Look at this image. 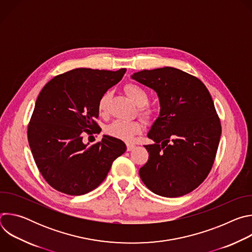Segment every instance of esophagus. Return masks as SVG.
<instances>
[{
  "instance_id": "esophagus-1",
  "label": "esophagus",
  "mask_w": 252,
  "mask_h": 252,
  "mask_svg": "<svg viewBox=\"0 0 252 252\" xmlns=\"http://www.w3.org/2000/svg\"><path fill=\"white\" fill-rule=\"evenodd\" d=\"M134 148H135V146L133 145V143H127V145H126V150H127V152L132 151Z\"/></svg>"
}]
</instances>
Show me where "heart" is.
I'll use <instances>...</instances> for the list:
<instances>
[{"instance_id":"heart-1","label":"heart","mask_w":252,"mask_h":252,"mask_svg":"<svg viewBox=\"0 0 252 252\" xmlns=\"http://www.w3.org/2000/svg\"><path fill=\"white\" fill-rule=\"evenodd\" d=\"M125 91L126 94L130 97V99L137 105L141 106L148 103L149 101V94L148 92L136 84H127L125 87ZM111 99V92H104L97 101V110L99 114L103 115L109 109V102ZM140 115L145 118H150L153 115V111L149 107H142L139 110ZM142 129V126L137 121H115L111 125L105 127L106 134L113 136L115 138L130 141L134 137V135L138 134Z\"/></svg>"}]
</instances>
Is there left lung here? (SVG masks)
<instances>
[{"label":"left lung","mask_w":252,"mask_h":252,"mask_svg":"<svg viewBox=\"0 0 252 252\" xmlns=\"http://www.w3.org/2000/svg\"><path fill=\"white\" fill-rule=\"evenodd\" d=\"M131 79L153 89L160 104L139 176L156 194L183 196L206 178L218 152L221 126L211 95L201 81L175 67L143 69Z\"/></svg>","instance_id":"left-lung-1"}]
</instances>
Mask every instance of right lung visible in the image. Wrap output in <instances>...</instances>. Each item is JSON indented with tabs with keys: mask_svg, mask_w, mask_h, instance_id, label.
<instances>
[{
	"mask_svg": "<svg viewBox=\"0 0 252 252\" xmlns=\"http://www.w3.org/2000/svg\"><path fill=\"white\" fill-rule=\"evenodd\" d=\"M126 68H75L52 79L41 91L28 126V140L41 174L58 191L82 195L96 189L126 147L103 135L89 147L86 133H98L100 95L117 85Z\"/></svg>",
	"mask_w": 252,
	"mask_h": 252,
	"instance_id": "1",
	"label": "right lung"
}]
</instances>
